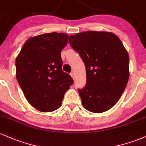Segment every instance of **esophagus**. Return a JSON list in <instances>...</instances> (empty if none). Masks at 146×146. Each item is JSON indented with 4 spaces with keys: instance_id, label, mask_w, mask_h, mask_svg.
<instances>
[{
    "instance_id": "esophagus-1",
    "label": "esophagus",
    "mask_w": 146,
    "mask_h": 146,
    "mask_svg": "<svg viewBox=\"0 0 146 146\" xmlns=\"http://www.w3.org/2000/svg\"><path fill=\"white\" fill-rule=\"evenodd\" d=\"M70 75H71V76L72 77V79H74V73L71 72V73H70Z\"/></svg>"
}]
</instances>
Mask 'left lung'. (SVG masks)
I'll return each instance as SVG.
<instances>
[{
    "label": "left lung",
    "instance_id": "8db88e82",
    "mask_svg": "<svg viewBox=\"0 0 146 146\" xmlns=\"http://www.w3.org/2000/svg\"><path fill=\"white\" fill-rule=\"evenodd\" d=\"M69 43L86 66V84L79 93L84 107L102 113L114 106L129 76V58L116 35L106 31H85L70 36Z\"/></svg>",
    "mask_w": 146,
    "mask_h": 146
}]
</instances>
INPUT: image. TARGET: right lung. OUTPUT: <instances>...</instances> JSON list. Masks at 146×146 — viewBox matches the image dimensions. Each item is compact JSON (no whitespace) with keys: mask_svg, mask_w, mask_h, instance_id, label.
Instances as JSON below:
<instances>
[{"mask_svg":"<svg viewBox=\"0 0 146 146\" xmlns=\"http://www.w3.org/2000/svg\"><path fill=\"white\" fill-rule=\"evenodd\" d=\"M68 37L56 32L30 37L16 58L17 81L30 104L42 112L58 109L73 84L72 78L62 70L60 53Z\"/></svg>","mask_w":146,"mask_h":146,"instance_id":"obj_1","label":"right lung"}]
</instances>
